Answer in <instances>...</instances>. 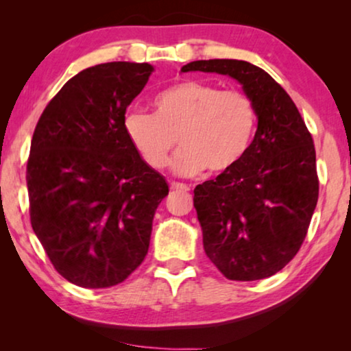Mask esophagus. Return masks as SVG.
Wrapping results in <instances>:
<instances>
[{"label": "esophagus", "mask_w": 351, "mask_h": 351, "mask_svg": "<svg viewBox=\"0 0 351 351\" xmlns=\"http://www.w3.org/2000/svg\"><path fill=\"white\" fill-rule=\"evenodd\" d=\"M171 190H184V191H189V185L185 184H180V182H171Z\"/></svg>", "instance_id": "esophagus-1"}]
</instances>
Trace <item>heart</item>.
I'll return each mask as SVG.
<instances>
[{
    "label": "heart",
    "instance_id": "b5f03b06",
    "mask_svg": "<svg viewBox=\"0 0 351 351\" xmlns=\"http://www.w3.org/2000/svg\"><path fill=\"white\" fill-rule=\"evenodd\" d=\"M155 114L129 112L124 131L152 169H161L179 141L172 166L180 174L208 167L222 174L238 166L251 147L257 108L243 90H223L203 81L172 84L153 100Z\"/></svg>",
    "mask_w": 351,
    "mask_h": 351
}]
</instances>
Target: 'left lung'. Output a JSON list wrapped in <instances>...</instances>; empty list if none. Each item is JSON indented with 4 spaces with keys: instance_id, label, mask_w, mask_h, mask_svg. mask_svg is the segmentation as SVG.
Segmentation results:
<instances>
[{
    "instance_id": "obj_1",
    "label": "left lung",
    "mask_w": 351,
    "mask_h": 351,
    "mask_svg": "<svg viewBox=\"0 0 351 351\" xmlns=\"http://www.w3.org/2000/svg\"><path fill=\"white\" fill-rule=\"evenodd\" d=\"M182 71L232 76L257 108L256 136L241 162L193 191L206 256L233 281L275 275L299 252L318 203L311 134L289 94L249 62L195 60Z\"/></svg>"
}]
</instances>
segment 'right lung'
<instances>
[{"instance_id":"right-lung-1","label":"right lung","mask_w":351,"mask_h":351,"mask_svg":"<svg viewBox=\"0 0 351 351\" xmlns=\"http://www.w3.org/2000/svg\"><path fill=\"white\" fill-rule=\"evenodd\" d=\"M150 64L108 62L66 81L46 105L27 161L30 222L59 275L76 286L119 285L150 246L169 193L124 131Z\"/></svg>"}]
</instances>
